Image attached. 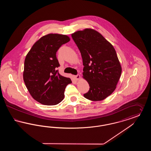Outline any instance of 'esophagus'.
Masks as SVG:
<instances>
[{
  "label": "esophagus",
  "mask_w": 151,
  "mask_h": 151,
  "mask_svg": "<svg viewBox=\"0 0 151 151\" xmlns=\"http://www.w3.org/2000/svg\"><path fill=\"white\" fill-rule=\"evenodd\" d=\"M75 78L76 80H79V79H80V76L79 75H77L75 76Z\"/></svg>",
  "instance_id": "esophagus-1"
}]
</instances>
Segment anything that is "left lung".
Segmentation results:
<instances>
[{
    "label": "left lung",
    "instance_id": "left-lung-1",
    "mask_svg": "<svg viewBox=\"0 0 151 151\" xmlns=\"http://www.w3.org/2000/svg\"><path fill=\"white\" fill-rule=\"evenodd\" d=\"M71 36L83 59V78L90 86L84 97L93 101L105 99L115 91L122 73L115 49L94 29L78 30Z\"/></svg>",
    "mask_w": 151,
    "mask_h": 151
}]
</instances>
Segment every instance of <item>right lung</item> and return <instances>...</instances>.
<instances>
[{"label":"right lung","instance_id":"1","mask_svg":"<svg viewBox=\"0 0 151 151\" xmlns=\"http://www.w3.org/2000/svg\"><path fill=\"white\" fill-rule=\"evenodd\" d=\"M70 41L67 35L50 33L37 41L24 62L23 79L29 93L37 102L55 105L64 99L65 88L71 79L60 75L56 53Z\"/></svg>","mask_w":151,"mask_h":151}]
</instances>
